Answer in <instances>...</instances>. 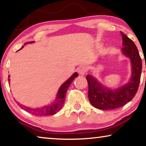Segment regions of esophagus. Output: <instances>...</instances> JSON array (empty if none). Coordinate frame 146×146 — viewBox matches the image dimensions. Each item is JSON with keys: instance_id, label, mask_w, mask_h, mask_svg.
Masks as SVG:
<instances>
[{"instance_id": "34e87169", "label": "esophagus", "mask_w": 146, "mask_h": 146, "mask_svg": "<svg viewBox=\"0 0 146 146\" xmlns=\"http://www.w3.org/2000/svg\"><path fill=\"white\" fill-rule=\"evenodd\" d=\"M78 73H79V75H84L86 73V71H87V67L85 66H80V67L78 68Z\"/></svg>"}]
</instances>
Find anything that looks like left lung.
Wrapping results in <instances>:
<instances>
[{"label": "left lung", "instance_id": "left-lung-1", "mask_svg": "<svg viewBox=\"0 0 146 146\" xmlns=\"http://www.w3.org/2000/svg\"><path fill=\"white\" fill-rule=\"evenodd\" d=\"M120 33L123 44L122 52L130 59L132 66L131 76L128 83L111 90L102 86L92 75L86 76L89 100L93 106L100 110H113L126 104L135 97L139 87L142 73V59L134 42L122 31Z\"/></svg>", "mask_w": 146, "mask_h": 146}]
</instances>
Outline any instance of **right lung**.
Masks as SVG:
<instances>
[{
  "label": "right lung",
  "instance_id": "right-lung-1",
  "mask_svg": "<svg viewBox=\"0 0 146 146\" xmlns=\"http://www.w3.org/2000/svg\"><path fill=\"white\" fill-rule=\"evenodd\" d=\"M33 41L29 42H26L24 44H29V43H33ZM24 46L22 47L21 49L23 48ZM78 76L77 73H75L73 75L71 76V77L66 80L62 85L60 86L59 88L57 95H56V97L55 100L53 103H51L50 105L46 106L44 107L40 108H36V109H31L30 108L26 107V106L21 105V107L23 110H25L26 111L28 112L31 114L38 116V117H44V116H48V115H55V113L58 112L59 111L61 110L62 106L64 104V101H65V97H66V93L67 92L68 89L70 87V86L71 83H72L73 80L76 77ZM9 75L8 76V81L9 82Z\"/></svg>",
  "mask_w": 146,
  "mask_h": 146
}]
</instances>
